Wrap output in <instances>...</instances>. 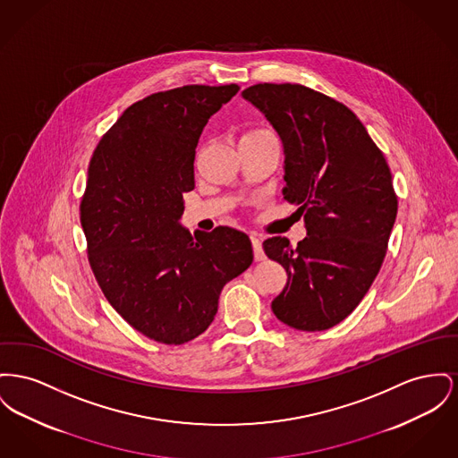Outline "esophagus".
<instances>
[{
	"mask_svg": "<svg viewBox=\"0 0 458 458\" xmlns=\"http://www.w3.org/2000/svg\"><path fill=\"white\" fill-rule=\"evenodd\" d=\"M250 243H252V250H254V259H256V261L265 259L263 245H261V241H259V237H258L256 233H252V235H250Z\"/></svg>",
	"mask_w": 458,
	"mask_h": 458,
	"instance_id": "1",
	"label": "esophagus"
}]
</instances>
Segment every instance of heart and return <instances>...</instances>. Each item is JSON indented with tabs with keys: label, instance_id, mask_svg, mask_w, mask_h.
<instances>
[{
	"label": "heart",
	"instance_id": "b5f03b06",
	"mask_svg": "<svg viewBox=\"0 0 458 458\" xmlns=\"http://www.w3.org/2000/svg\"><path fill=\"white\" fill-rule=\"evenodd\" d=\"M258 131H263V130H252V131H247L245 135H252V133H258Z\"/></svg>",
	"mask_w": 458,
	"mask_h": 458
}]
</instances>
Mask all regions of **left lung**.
Returning a JSON list of instances; mask_svg holds the SVG:
<instances>
[{
	"label": "left lung",
	"mask_w": 458,
	"mask_h": 458,
	"mask_svg": "<svg viewBox=\"0 0 458 458\" xmlns=\"http://www.w3.org/2000/svg\"><path fill=\"white\" fill-rule=\"evenodd\" d=\"M284 141V199L297 204L308 235L263 242L287 271L271 301L280 322L304 332L343 322L369 293L398 213L391 169L344 104L302 84L259 82L242 91Z\"/></svg>",
	"instance_id": "8db88e82"
}]
</instances>
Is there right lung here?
<instances>
[{
	"label": "right lung",
	"instance_id": "add662e5",
	"mask_svg": "<svg viewBox=\"0 0 458 458\" xmlns=\"http://www.w3.org/2000/svg\"><path fill=\"white\" fill-rule=\"evenodd\" d=\"M239 84L152 93L126 108L88 165L80 215L88 261L112 308L135 330L180 346L200 335L221 289L250 267L249 237L230 226L182 228L195 189V147Z\"/></svg>",
	"mask_w": 458,
	"mask_h": 458
}]
</instances>
